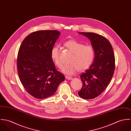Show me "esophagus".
<instances>
[{"instance_id": "esophagus-1", "label": "esophagus", "mask_w": 131, "mask_h": 131, "mask_svg": "<svg viewBox=\"0 0 131 131\" xmlns=\"http://www.w3.org/2000/svg\"><path fill=\"white\" fill-rule=\"evenodd\" d=\"M65 77H66V79H67V80H72V78L71 77H70V76L66 75Z\"/></svg>"}]
</instances>
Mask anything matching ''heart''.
<instances>
[{
	"mask_svg": "<svg viewBox=\"0 0 131 131\" xmlns=\"http://www.w3.org/2000/svg\"><path fill=\"white\" fill-rule=\"evenodd\" d=\"M64 46L72 53L68 64L62 68V72L67 75L75 74L78 70L83 71L87 69L92 63L95 57V50L91 45H85L83 43L74 40L66 42ZM60 49L54 47L51 52V56L56 66L60 69L63 63L60 57Z\"/></svg>",
	"mask_w": 131,
	"mask_h": 131,
	"instance_id": "b5f03b06",
	"label": "heart"
}]
</instances>
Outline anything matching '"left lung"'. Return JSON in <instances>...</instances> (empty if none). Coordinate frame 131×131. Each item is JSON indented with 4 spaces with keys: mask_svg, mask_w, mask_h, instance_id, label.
<instances>
[{
    "mask_svg": "<svg viewBox=\"0 0 131 131\" xmlns=\"http://www.w3.org/2000/svg\"><path fill=\"white\" fill-rule=\"evenodd\" d=\"M88 38L95 50L93 63L80 75L83 86L78 95L83 99H94L102 93L110 84L115 69L112 46L106 38L96 33L80 32Z\"/></svg>",
    "mask_w": 131,
    "mask_h": 131,
    "instance_id": "1",
    "label": "left lung"
}]
</instances>
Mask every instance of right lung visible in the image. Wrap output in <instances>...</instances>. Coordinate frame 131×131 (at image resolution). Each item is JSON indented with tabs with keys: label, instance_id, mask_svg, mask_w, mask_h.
<instances>
[{
	"label": "right lung",
	"instance_id": "right-lung-1",
	"mask_svg": "<svg viewBox=\"0 0 131 131\" xmlns=\"http://www.w3.org/2000/svg\"><path fill=\"white\" fill-rule=\"evenodd\" d=\"M60 34L56 30L35 31L25 38L19 47L17 62L19 79L26 91L36 98L52 96L65 80L51 56Z\"/></svg>",
	"mask_w": 131,
	"mask_h": 131
}]
</instances>
